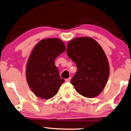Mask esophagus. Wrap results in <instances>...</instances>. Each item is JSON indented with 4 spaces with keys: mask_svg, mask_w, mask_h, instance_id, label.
Returning a JSON list of instances; mask_svg holds the SVG:
<instances>
[{
    "mask_svg": "<svg viewBox=\"0 0 131 131\" xmlns=\"http://www.w3.org/2000/svg\"><path fill=\"white\" fill-rule=\"evenodd\" d=\"M71 77H69L68 78H67V79H65V81L67 82V83H68V82H69V81H71Z\"/></svg>",
    "mask_w": 131,
    "mask_h": 131,
    "instance_id": "obj_1",
    "label": "esophagus"
}]
</instances>
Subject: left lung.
<instances>
[{"mask_svg": "<svg viewBox=\"0 0 131 131\" xmlns=\"http://www.w3.org/2000/svg\"><path fill=\"white\" fill-rule=\"evenodd\" d=\"M67 53L77 68L71 80L77 91L90 98L99 95L109 77L108 62L100 45L91 38H77L69 42Z\"/></svg>", "mask_w": 131, "mask_h": 131, "instance_id": "left-lung-1", "label": "left lung"}]
</instances>
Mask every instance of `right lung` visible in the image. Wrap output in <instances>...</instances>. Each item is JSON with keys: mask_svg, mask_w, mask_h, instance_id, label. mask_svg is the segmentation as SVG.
<instances>
[{"mask_svg": "<svg viewBox=\"0 0 131 131\" xmlns=\"http://www.w3.org/2000/svg\"><path fill=\"white\" fill-rule=\"evenodd\" d=\"M65 50L63 42L57 38L41 40L33 49L26 67V79L30 89L40 98L54 96L64 81L54 60Z\"/></svg>", "mask_w": 131, "mask_h": 131, "instance_id": "add662e5", "label": "right lung"}]
</instances>
